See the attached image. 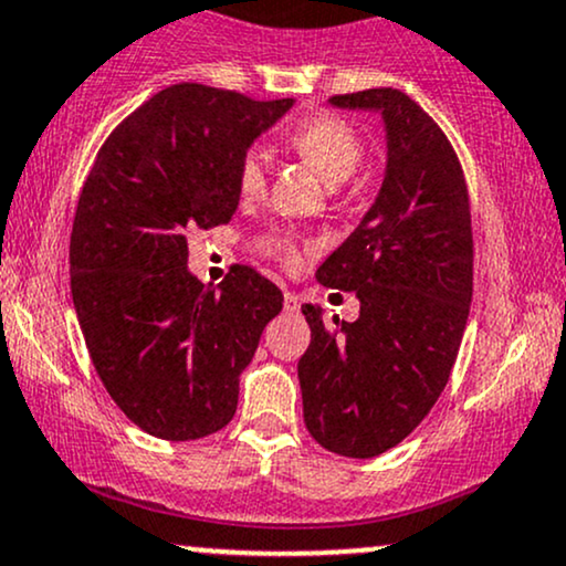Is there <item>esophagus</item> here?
I'll return each mask as SVG.
<instances>
[{
	"label": "esophagus",
	"instance_id": "esophagus-1",
	"mask_svg": "<svg viewBox=\"0 0 566 566\" xmlns=\"http://www.w3.org/2000/svg\"><path fill=\"white\" fill-rule=\"evenodd\" d=\"M284 308H287V311L301 308V297H297L292 290H284Z\"/></svg>",
	"mask_w": 566,
	"mask_h": 566
}]
</instances>
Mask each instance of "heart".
I'll list each match as a JSON object with an SVG mask.
<instances>
[{"label":"heart","mask_w":566,"mask_h":566,"mask_svg":"<svg viewBox=\"0 0 566 566\" xmlns=\"http://www.w3.org/2000/svg\"><path fill=\"white\" fill-rule=\"evenodd\" d=\"M287 146L303 161H308L329 186H343L359 170L365 159V140L340 116H314L305 119L287 135ZM239 191L258 197L265 188V154L250 148L239 161Z\"/></svg>","instance_id":"heart-1"}]
</instances>
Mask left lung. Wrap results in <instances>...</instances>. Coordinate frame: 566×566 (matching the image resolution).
<instances>
[{"mask_svg":"<svg viewBox=\"0 0 566 566\" xmlns=\"http://www.w3.org/2000/svg\"><path fill=\"white\" fill-rule=\"evenodd\" d=\"M380 114L386 172L361 223L316 271L356 292L359 319L303 305L311 346L297 361L303 420L324 450L375 458L418 428L458 359L473 295L469 188L450 140L391 87L329 97Z\"/></svg>","mask_w":566,"mask_h":566,"instance_id":"left-lung-1","label":"left lung"}]
</instances>
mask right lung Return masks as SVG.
Here are the masks:
<instances>
[{
  "instance_id": "obj_1",
  "label": "right lung",
  "mask_w": 566,
  "mask_h": 566,
  "mask_svg": "<svg viewBox=\"0 0 566 566\" xmlns=\"http://www.w3.org/2000/svg\"><path fill=\"white\" fill-rule=\"evenodd\" d=\"M295 106L180 82L103 143L71 231V297L103 386L143 431L167 441L231 423L239 375L282 290L233 269L218 290L188 271V229L229 223L239 161Z\"/></svg>"
}]
</instances>
